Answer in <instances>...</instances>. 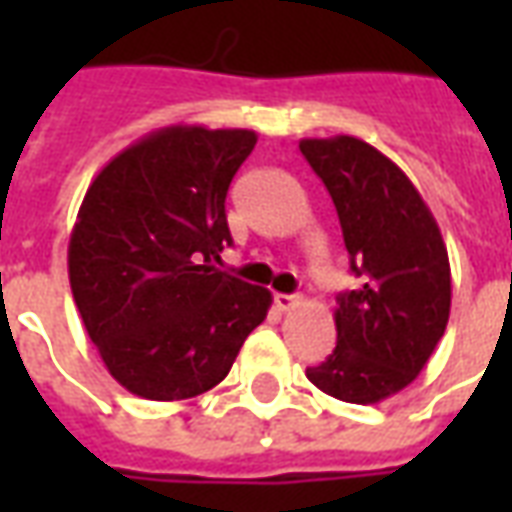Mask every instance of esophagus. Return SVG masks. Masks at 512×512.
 I'll return each instance as SVG.
<instances>
[{
    "label": "esophagus",
    "mask_w": 512,
    "mask_h": 512,
    "mask_svg": "<svg viewBox=\"0 0 512 512\" xmlns=\"http://www.w3.org/2000/svg\"><path fill=\"white\" fill-rule=\"evenodd\" d=\"M299 304V296H290V293H274V307L277 310H290V307H296Z\"/></svg>",
    "instance_id": "obj_1"
}]
</instances>
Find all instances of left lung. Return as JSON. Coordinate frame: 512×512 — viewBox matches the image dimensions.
Masks as SVG:
<instances>
[{
    "label": "left lung",
    "mask_w": 512,
    "mask_h": 512,
    "mask_svg": "<svg viewBox=\"0 0 512 512\" xmlns=\"http://www.w3.org/2000/svg\"><path fill=\"white\" fill-rule=\"evenodd\" d=\"M329 189L362 285L337 296V348L307 378L345 403H381L428 365L450 321V257L403 169L356 136L301 139Z\"/></svg>",
    "instance_id": "1"
}]
</instances>
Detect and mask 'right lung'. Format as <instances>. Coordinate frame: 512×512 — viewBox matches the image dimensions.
I'll return each mask as SVG.
<instances>
[{
    "mask_svg": "<svg viewBox=\"0 0 512 512\" xmlns=\"http://www.w3.org/2000/svg\"><path fill=\"white\" fill-rule=\"evenodd\" d=\"M249 128L167 126L106 164L84 194L68 277L109 376L145 400H186L230 373L271 293L211 266Z\"/></svg>",
    "mask_w": 512,
    "mask_h": 512,
    "instance_id": "add662e5",
    "label": "right lung"
}]
</instances>
